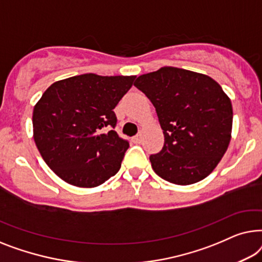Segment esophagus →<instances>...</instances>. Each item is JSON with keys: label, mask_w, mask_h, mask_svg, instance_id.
Wrapping results in <instances>:
<instances>
[{"label": "esophagus", "mask_w": 262, "mask_h": 262, "mask_svg": "<svg viewBox=\"0 0 262 262\" xmlns=\"http://www.w3.org/2000/svg\"><path fill=\"white\" fill-rule=\"evenodd\" d=\"M132 140H133V142H134V143H140V142H141V134L133 136Z\"/></svg>", "instance_id": "1"}]
</instances>
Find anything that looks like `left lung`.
<instances>
[{
  "label": "left lung",
  "instance_id": "1",
  "mask_svg": "<svg viewBox=\"0 0 262 262\" xmlns=\"http://www.w3.org/2000/svg\"><path fill=\"white\" fill-rule=\"evenodd\" d=\"M134 86L156 108L164 147L149 157L158 176L177 185L204 179L226 153L233 106L216 80L189 70L165 66L138 77Z\"/></svg>",
  "mask_w": 262,
  "mask_h": 262
}]
</instances>
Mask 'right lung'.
<instances>
[{
    "label": "right lung",
    "instance_id": "1",
    "mask_svg": "<svg viewBox=\"0 0 262 262\" xmlns=\"http://www.w3.org/2000/svg\"><path fill=\"white\" fill-rule=\"evenodd\" d=\"M134 79L85 73L58 80L42 94L33 110V136L59 178L95 187L119 172L129 142L113 130L114 108Z\"/></svg>",
    "mask_w": 262,
    "mask_h": 262
}]
</instances>
